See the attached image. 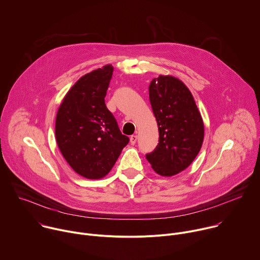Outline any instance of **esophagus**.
I'll return each instance as SVG.
<instances>
[{"label":"esophagus","mask_w":260,"mask_h":260,"mask_svg":"<svg viewBox=\"0 0 260 260\" xmlns=\"http://www.w3.org/2000/svg\"><path fill=\"white\" fill-rule=\"evenodd\" d=\"M129 140H131V144H132V145H135V144L137 143V140H138V136H137V135H133V136H131Z\"/></svg>","instance_id":"1"}]
</instances>
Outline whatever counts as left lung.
<instances>
[{
	"mask_svg": "<svg viewBox=\"0 0 260 260\" xmlns=\"http://www.w3.org/2000/svg\"><path fill=\"white\" fill-rule=\"evenodd\" d=\"M149 100L159 142L146 158L160 176H174L199 154L205 133L203 118L189 89L173 76L154 78L149 85Z\"/></svg>",
	"mask_w": 260,
	"mask_h": 260,
	"instance_id": "obj_1",
	"label": "left lung"
}]
</instances>
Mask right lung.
<instances>
[{
	"mask_svg": "<svg viewBox=\"0 0 260 260\" xmlns=\"http://www.w3.org/2000/svg\"><path fill=\"white\" fill-rule=\"evenodd\" d=\"M113 70L107 64L82 76L57 111L55 138L59 150L71 168L87 179L105 177L129 141L105 104Z\"/></svg>",
	"mask_w": 260,
	"mask_h": 260,
	"instance_id": "1",
	"label": "right lung"
}]
</instances>
